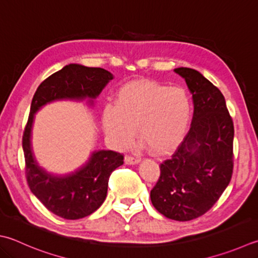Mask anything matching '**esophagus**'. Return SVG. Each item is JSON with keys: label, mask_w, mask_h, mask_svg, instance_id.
Listing matches in <instances>:
<instances>
[{"label": "esophagus", "mask_w": 258, "mask_h": 258, "mask_svg": "<svg viewBox=\"0 0 258 258\" xmlns=\"http://www.w3.org/2000/svg\"><path fill=\"white\" fill-rule=\"evenodd\" d=\"M140 162V158L139 157H133V156H127L124 157V163L127 165H135V164H138Z\"/></svg>", "instance_id": "1"}]
</instances>
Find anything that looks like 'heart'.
Segmentation results:
<instances>
[{
	"mask_svg": "<svg viewBox=\"0 0 258 258\" xmlns=\"http://www.w3.org/2000/svg\"><path fill=\"white\" fill-rule=\"evenodd\" d=\"M192 115V100L179 86L149 80L133 81L116 93L115 104H106L102 125L118 147L128 146L137 127L139 138L155 153H165L185 135Z\"/></svg>",
	"mask_w": 258,
	"mask_h": 258,
	"instance_id": "obj_1",
	"label": "heart"
}]
</instances>
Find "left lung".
<instances>
[{
  "mask_svg": "<svg viewBox=\"0 0 258 258\" xmlns=\"http://www.w3.org/2000/svg\"><path fill=\"white\" fill-rule=\"evenodd\" d=\"M194 111L191 128L171 158L160 164L150 200L168 219L188 221L210 210L229 184L234 168V123L225 98L200 72L178 67Z\"/></svg>",
  "mask_w": 258,
  "mask_h": 258,
  "instance_id": "8db88e82",
  "label": "left lung"
}]
</instances>
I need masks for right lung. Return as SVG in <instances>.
Listing matches in <instances>:
<instances>
[{"label": "right lung", "mask_w": 258, "mask_h": 258, "mask_svg": "<svg viewBox=\"0 0 258 258\" xmlns=\"http://www.w3.org/2000/svg\"><path fill=\"white\" fill-rule=\"evenodd\" d=\"M113 75L99 67L70 64L53 73L38 86L22 137L26 176L31 192L53 215L76 220L90 216L104 202L111 173L123 164V156L112 150H94L74 172L53 174L37 162L31 138L35 115L55 101H86L94 104Z\"/></svg>", "instance_id": "right-lung-1"}]
</instances>
